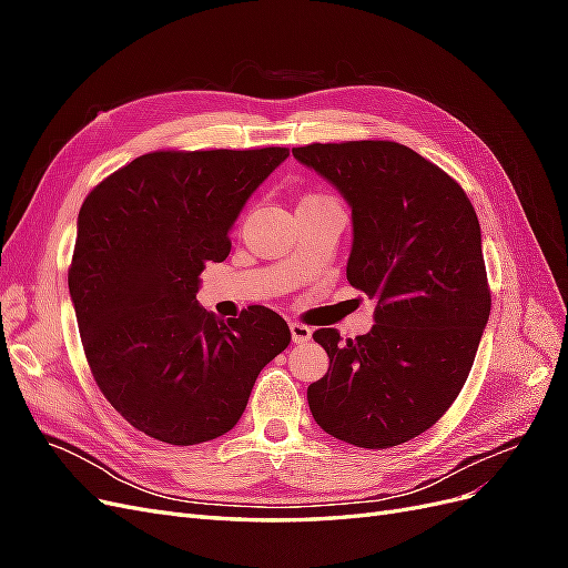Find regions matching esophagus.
<instances>
[{
  "label": "esophagus",
  "mask_w": 568,
  "mask_h": 568,
  "mask_svg": "<svg viewBox=\"0 0 568 568\" xmlns=\"http://www.w3.org/2000/svg\"><path fill=\"white\" fill-rule=\"evenodd\" d=\"M288 329H291V341H294V343H305V341H311V336H313L311 326H305L301 322H291Z\"/></svg>",
  "instance_id": "34e87169"
}]
</instances>
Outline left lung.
Returning a JSON list of instances; mask_svg holds the SVG:
<instances>
[{"label": "left lung", "instance_id": "left-lung-1", "mask_svg": "<svg viewBox=\"0 0 568 568\" xmlns=\"http://www.w3.org/2000/svg\"><path fill=\"white\" fill-rule=\"evenodd\" d=\"M291 153L348 203L346 274L376 301L367 334H313L329 369L307 386V405L329 436L393 448L453 405L488 324L476 211L450 175L403 144H307Z\"/></svg>", "mask_w": 568, "mask_h": 568}]
</instances>
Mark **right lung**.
<instances>
[{
  "instance_id": "add662e5",
  "label": "right lung",
  "mask_w": 568,
  "mask_h": 568,
  "mask_svg": "<svg viewBox=\"0 0 568 568\" xmlns=\"http://www.w3.org/2000/svg\"><path fill=\"white\" fill-rule=\"evenodd\" d=\"M288 149L156 151L84 199L68 288L94 382L136 432L213 440L242 419L257 374L291 341L263 305L222 322L196 301L205 263Z\"/></svg>"
}]
</instances>
